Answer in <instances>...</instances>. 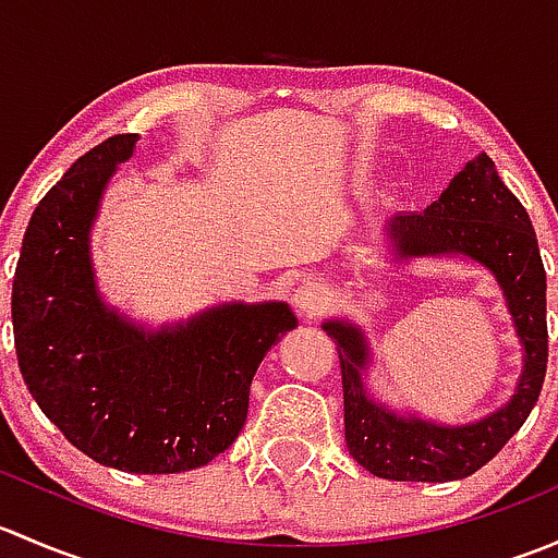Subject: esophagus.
I'll use <instances>...</instances> for the list:
<instances>
[{"label":"esophagus","instance_id":"obj_1","mask_svg":"<svg viewBox=\"0 0 558 558\" xmlns=\"http://www.w3.org/2000/svg\"><path fill=\"white\" fill-rule=\"evenodd\" d=\"M326 305V289L318 280H302L294 291V307L302 315H315Z\"/></svg>","mask_w":558,"mask_h":558}]
</instances>
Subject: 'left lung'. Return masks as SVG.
<instances>
[{"instance_id":"left-lung-1","label":"left lung","mask_w":558,"mask_h":558,"mask_svg":"<svg viewBox=\"0 0 558 558\" xmlns=\"http://www.w3.org/2000/svg\"><path fill=\"white\" fill-rule=\"evenodd\" d=\"M399 262L424 256H466L486 267L502 289L523 345V369L508 404L475 424L448 426L397 413L369 397L364 373L369 345L364 331L329 318L324 329L337 342L345 402V442L353 459L386 481L446 483L472 475L502 451L539 397L548 367L545 267L537 234L523 205L502 183L486 154L466 161L440 199L424 213H402L388 223Z\"/></svg>"}]
</instances>
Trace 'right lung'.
I'll return each instance as SVG.
<instances>
[{
    "label": "right lung",
    "mask_w": 558,
    "mask_h": 558,
    "mask_svg": "<svg viewBox=\"0 0 558 558\" xmlns=\"http://www.w3.org/2000/svg\"><path fill=\"white\" fill-rule=\"evenodd\" d=\"M137 140L107 137L39 199L15 267L13 331L26 388L77 451L170 475L238 440L253 375L296 315L286 302H227L154 331L105 305L92 227Z\"/></svg>",
    "instance_id": "right-lung-1"
}]
</instances>
